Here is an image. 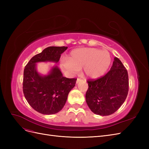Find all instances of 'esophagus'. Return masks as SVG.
<instances>
[{"label":"esophagus","instance_id":"1","mask_svg":"<svg viewBox=\"0 0 149 149\" xmlns=\"http://www.w3.org/2000/svg\"><path fill=\"white\" fill-rule=\"evenodd\" d=\"M82 79H80V78H78L77 79V80H76V84H78V83H79V82H81V81H82Z\"/></svg>","mask_w":149,"mask_h":149}]
</instances>
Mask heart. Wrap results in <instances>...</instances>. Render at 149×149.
Masks as SVG:
<instances>
[{
	"label": "heart",
	"mask_w": 149,
	"mask_h": 149,
	"mask_svg": "<svg viewBox=\"0 0 149 149\" xmlns=\"http://www.w3.org/2000/svg\"><path fill=\"white\" fill-rule=\"evenodd\" d=\"M111 62V55L107 51L81 48L72 50L68 58H62L60 66L68 75L76 74L83 68V73L87 78L96 79L105 74Z\"/></svg>",
	"instance_id": "heart-1"
}]
</instances>
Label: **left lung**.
I'll return each mask as SVG.
<instances>
[{"label":"left lung","mask_w":149,"mask_h":149,"mask_svg":"<svg viewBox=\"0 0 149 149\" xmlns=\"http://www.w3.org/2000/svg\"><path fill=\"white\" fill-rule=\"evenodd\" d=\"M86 101L94 114L109 116L118 111L127 97L129 91L127 71L117 57L110 71L96 80H88Z\"/></svg>","instance_id":"left-lung-1"}]
</instances>
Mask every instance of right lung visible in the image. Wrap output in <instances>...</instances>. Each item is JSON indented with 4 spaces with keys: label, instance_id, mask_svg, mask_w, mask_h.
Segmentation results:
<instances>
[{
    "label": "right lung",
    "instance_id": "right-lung-1",
    "mask_svg": "<svg viewBox=\"0 0 149 149\" xmlns=\"http://www.w3.org/2000/svg\"><path fill=\"white\" fill-rule=\"evenodd\" d=\"M67 47H49L35 55L25 67L23 92L30 106L40 113L54 114L60 111L68 95L76 84V78H67L57 66L52 68L48 74L42 75L37 70L40 62L59 61Z\"/></svg>",
    "mask_w": 149,
    "mask_h": 149
}]
</instances>
